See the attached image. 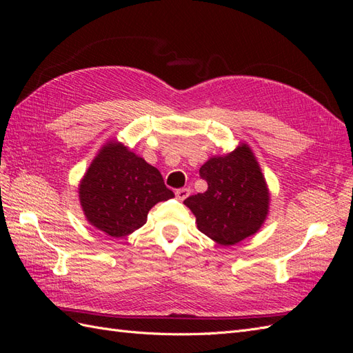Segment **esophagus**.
<instances>
[{"mask_svg": "<svg viewBox=\"0 0 353 353\" xmlns=\"http://www.w3.org/2000/svg\"><path fill=\"white\" fill-rule=\"evenodd\" d=\"M190 193H191L190 188H179V190L175 191V196H176L178 200L183 201V200H185L190 196Z\"/></svg>", "mask_w": 353, "mask_h": 353, "instance_id": "esophagus-1", "label": "esophagus"}]
</instances>
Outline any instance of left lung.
<instances>
[{
  "mask_svg": "<svg viewBox=\"0 0 353 353\" xmlns=\"http://www.w3.org/2000/svg\"><path fill=\"white\" fill-rule=\"evenodd\" d=\"M205 193L190 196L184 205L194 213L197 228L221 245L253 236L270 209V191L261 166L248 144L210 157L200 168Z\"/></svg>",
  "mask_w": 353,
  "mask_h": 353,
  "instance_id": "left-lung-1",
  "label": "left lung"
}]
</instances>
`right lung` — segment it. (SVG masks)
Instances as JSON below:
<instances>
[{
	"label": "right lung",
	"mask_w": 353,
	"mask_h": 353,
	"mask_svg": "<svg viewBox=\"0 0 353 353\" xmlns=\"http://www.w3.org/2000/svg\"><path fill=\"white\" fill-rule=\"evenodd\" d=\"M78 190L85 218L114 239L141 228L156 203L175 196L154 166L119 141L101 147Z\"/></svg>",
	"instance_id": "add662e5"
}]
</instances>
